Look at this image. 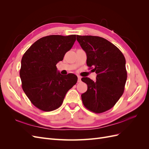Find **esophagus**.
<instances>
[{"mask_svg": "<svg viewBox=\"0 0 149 149\" xmlns=\"http://www.w3.org/2000/svg\"><path fill=\"white\" fill-rule=\"evenodd\" d=\"M81 77L80 76H78V82H81Z\"/></svg>", "mask_w": 149, "mask_h": 149, "instance_id": "esophagus-1", "label": "esophagus"}]
</instances>
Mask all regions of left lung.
I'll use <instances>...</instances> for the list:
<instances>
[{
  "instance_id": "left-lung-1",
  "label": "left lung",
  "mask_w": 149,
  "mask_h": 149,
  "mask_svg": "<svg viewBox=\"0 0 149 149\" xmlns=\"http://www.w3.org/2000/svg\"><path fill=\"white\" fill-rule=\"evenodd\" d=\"M86 53V63L97 74L96 81L81 78L88 86L81 94L84 106L95 113H102L113 107L123 95L127 71L123 54L106 39L97 36H76Z\"/></svg>"
}]
</instances>
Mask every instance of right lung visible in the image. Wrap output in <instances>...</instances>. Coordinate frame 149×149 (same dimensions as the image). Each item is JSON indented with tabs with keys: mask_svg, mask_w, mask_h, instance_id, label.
Returning <instances> with one entry per match:
<instances>
[{
	"mask_svg": "<svg viewBox=\"0 0 149 149\" xmlns=\"http://www.w3.org/2000/svg\"><path fill=\"white\" fill-rule=\"evenodd\" d=\"M75 41L76 35L47 36L31 45L23 55L20 70L22 89L39 109H58L66 93L77 82L75 74L62 75L56 66Z\"/></svg>",
	"mask_w": 149,
	"mask_h": 149,
	"instance_id": "add662e5",
	"label": "right lung"
}]
</instances>
